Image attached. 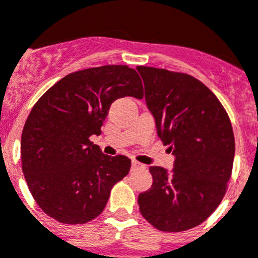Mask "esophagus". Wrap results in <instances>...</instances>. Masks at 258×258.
<instances>
[{
	"mask_svg": "<svg viewBox=\"0 0 258 258\" xmlns=\"http://www.w3.org/2000/svg\"><path fill=\"white\" fill-rule=\"evenodd\" d=\"M140 167H142V165L140 162H137V161H133L132 162V169H140Z\"/></svg>",
	"mask_w": 258,
	"mask_h": 258,
	"instance_id": "obj_1",
	"label": "esophagus"
}]
</instances>
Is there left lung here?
<instances>
[{"mask_svg":"<svg viewBox=\"0 0 258 258\" xmlns=\"http://www.w3.org/2000/svg\"><path fill=\"white\" fill-rule=\"evenodd\" d=\"M157 133L175 157L172 171L150 166L153 184L140 212L159 231L182 232L210 218L225 195L235 158L231 120L219 99L194 76L137 67Z\"/></svg>","mask_w":258,"mask_h":258,"instance_id":"obj_1","label":"left lung"}]
</instances>
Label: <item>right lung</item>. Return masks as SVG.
Segmentation results:
<instances>
[{
	"label": "right lung",
	"instance_id": "1",
	"mask_svg": "<svg viewBox=\"0 0 258 258\" xmlns=\"http://www.w3.org/2000/svg\"><path fill=\"white\" fill-rule=\"evenodd\" d=\"M142 99L137 71L101 66L72 72L38 100L21 138L22 171L34 201L63 224H84L105 208L131 159L103 154L89 138L101 133L114 100Z\"/></svg>",
	"mask_w": 258,
	"mask_h": 258
}]
</instances>
